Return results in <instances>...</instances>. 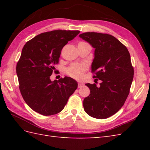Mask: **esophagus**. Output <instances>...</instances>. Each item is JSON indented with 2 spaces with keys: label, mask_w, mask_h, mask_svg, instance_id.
<instances>
[{
  "label": "esophagus",
  "mask_w": 150,
  "mask_h": 150,
  "mask_svg": "<svg viewBox=\"0 0 150 150\" xmlns=\"http://www.w3.org/2000/svg\"><path fill=\"white\" fill-rule=\"evenodd\" d=\"M83 84H82V83H79L78 84V88H81L82 86H83Z\"/></svg>",
  "instance_id": "1"
}]
</instances>
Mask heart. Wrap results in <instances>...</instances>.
I'll list each match as a JSON object with an SVG mask.
<instances>
[{
	"label": "heart",
	"mask_w": 150,
	"mask_h": 150,
	"mask_svg": "<svg viewBox=\"0 0 150 150\" xmlns=\"http://www.w3.org/2000/svg\"><path fill=\"white\" fill-rule=\"evenodd\" d=\"M79 43H85L81 42ZM87 69V66L84 64H73L66 69V73L70 77L79 79L83 76Z\"/></svg>",
	"instance_id": "obj_1"
}]
</instances>
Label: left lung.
I'll use <instances>...</instances> for the list:
<instances>
[{"label":"left lung","mask_w":150,"mask_h":150,"mask_svg":"<svg viewBox=\"0 0 150 150\" xmlns=\"http://www.w3.org/2000/svg\"><path fill=\"white\" fill-rule=\"evenodd\" d=\"M95 50L91 73L100 85L90 83V94L83 101L86 113L103 119L116 113L129 93L134 69L127 47L115 37L107 33L86 32L79 35Z\"/></svg>","instance_id":"left-lung-1"}]
</instances>
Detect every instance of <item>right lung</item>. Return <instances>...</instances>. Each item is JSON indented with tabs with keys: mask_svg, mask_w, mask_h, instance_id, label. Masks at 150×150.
<instances>
[{
	"mask_svg": "<svg viewBox=\"0 0 150 150\" xmlns=\"http://www.w3.org/2000/svg\"><path fill=\"white\" fill-rule=\"evenodd\" d=\"M79 33V30H61L44 32L22 48L16 67L19 89L26 103L42 115L60 112L77 88V81L71 77L52 82L50 76L59 63L63 47Z\"/></svg>",
	"mask_w": 150,
	"mask_h": 150,
	"instance_id": "1",
	"label": "right lung"
}]
</instances>
